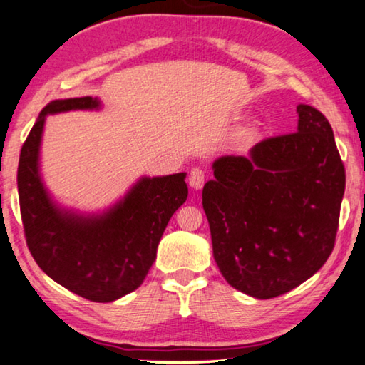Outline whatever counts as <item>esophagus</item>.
I'll use <instances>...</instances> for the list:
<instances>
[{
	"instance_id": "obj_1",
	"label": "esophagus",
	"mask_w": 365,
	"mask_h": 365,
	"mask_svg": "<svg viewBox=\"0 0 365 365\" xmlns=\"http://www.w3.org/2000/svg\"><path fill=\"white\" fill-rule=\"evenodd\" d=\"M187 181H189V186L194 190L202 189V186H204V182H205V171L200 168H192Z\"/></svg>"
}]
</instances>
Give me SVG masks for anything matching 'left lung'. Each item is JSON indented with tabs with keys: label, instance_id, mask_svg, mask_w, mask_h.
<instances>
[{
	"label": "left lung",
	"instance_id": "8db88e82",
	"mask_svg": "<svg viewBox=\"0 0 365 365\" xmlns=\"http://www.w3.org/2000/svg\"><path fill=\"white\" fill-rule=\"evenodd\" d=\"M297 115L294 134L215 160L202 190L220 272L257 299L317 273L338 231L346 175L333 129L314 106L297 105Z\"/></svg>",
	"mask_w": 365,
	"mask_h": 365
}]
</instances>
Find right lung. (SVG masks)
<instances>
[{
    "instance_id": "obj_1",
    "label": "right lung",
    "mask_w": 365,
    "mask_h": 365,
    "mask_svg": "<svg viewBox=\"0 0 365 365\" xmlns=\"http://www.w3.org/2000/svg\"><path fill=\"white\" fill-rule=\"evenodd\" d=\"M100 108L98 97L48 103L22 145L17 189L27 246L41 270L77 296L113 302L143 283L166 225L187 199V184L186 173L142 176L101 212L82 213L58 204L40 171L46 116Z\"/></svg>"
}]
</instances>
